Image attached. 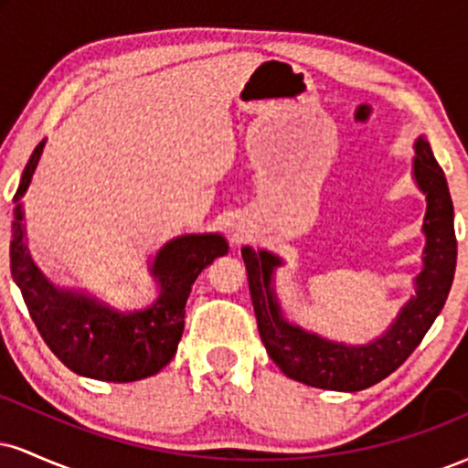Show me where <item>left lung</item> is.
<instances>
[{
	"mask_svg": "<svg viewBox=\"0 0 468 468\" xmlns=\"http://www.w3.org/2000/svg\"><path fill=\"white\" fill-rule=\"evenodd\" d=\"M411 176L424 193L422 268L413 279V294L380 336L369 343L330 341L302 325L290 324L282 313L275 290V271L283 260L271 250L241 249L257 327L268 356L288 378L310 388L361 391L388 378L420 346L449 297L455 275L458 241L453 229V202L444 171L440 169L427 138L413 143Z\"/></svg>",
	"mask_w": 468,
	"mask_h": 468,
	"instance_id": "left-lung-1",
	"label": "left lung"
}]
</instances>
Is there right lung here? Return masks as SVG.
I'll return each instance as SVG.
<instances>
[{
  "label": "right lung",
  "mask_w": 468,
  "mask_h": 468,
  "mask_svg": "<svg viewBox=\"0 0 468 468\" xmlns=\"http://www.w3.org/2000/svg\"><path fill=\"white\" fill-rule=\"evenodd\" d=\"M46 141L32 152L21 174L13 211L10 272L46 346L74 374L107 383H132L158 374L176 356L185 330V305L197 275L229 252L219 233H191L169 239L149 261L158 297L141 310H118L88 292L58 288L30 257L24 204Z\"/></svg>",
  "instance_id": "add662e5"
}]
</instances>
